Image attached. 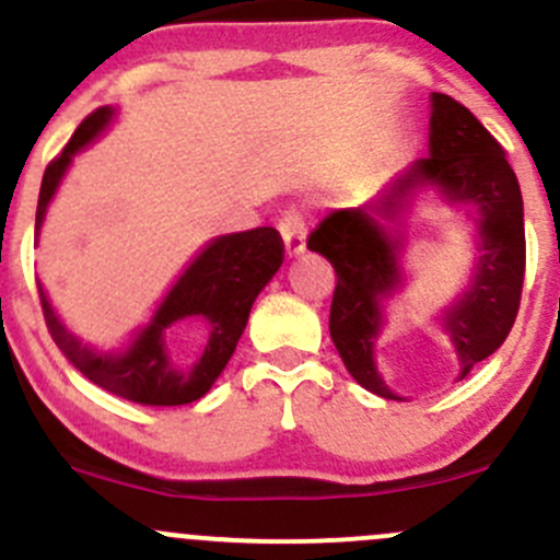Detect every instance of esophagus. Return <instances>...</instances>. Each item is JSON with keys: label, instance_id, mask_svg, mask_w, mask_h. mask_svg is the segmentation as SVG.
Returning <instances> with one entry per match:
<instances>
[{"label": "esophagus", "instance_id": "esophagus-1", "mask_svg": "<svg viewBox=\"0 0 560 560\" xmlns=\"http://www.w3.org/2000/svg\"><path fill=\"white\" fill-rule=\"evenodd\" d=\"M281 241H284L287 257H301L306 252V224L298 211H287L279 222Z\"/></svg>", "mask_w": 560, "mask_h": 560}]
</instances>
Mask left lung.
I'll use <instances>...</instances> for the list:
<instances>
[{
	"mask_svg": "<svg viewBox=\"0 0 560 560\" xmlns=\"http://www.w3.org/2000/svg\"><path fill=\"white\" fill-rule=\"evenodd\" d=\"M422 195L466 208L474 222L468 284L436 314L457 358V380L510 336L525 273L523 195L504 149L468 107L431 94L428 156L411 162L360 208L332 211L308 248L332 265L338 281L330 306V338L352 380L369 393L400 398L376 369V343L387 306L409 281V213Z\"/></svg>",
	"mask_w": 560,
	"mask_h": 560,
	"instance_id": "obj_1",
	"label": "left lung"
}]
</instances>
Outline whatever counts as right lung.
<instances>
[{
    "label": "right lung",
    "mask_w": 560,
    "mask_h": 560,
    "mask_svg": "<svg viewBox=\"0 0 560 560\" xmlns=\"http://www.w3.org/2000/svg\"><path fill=\"white\" fill-rule=\"evenodd\" d=\"M118 116V107L105 105L94 110L75 129L70 143L48 165L43 175L35 219V241L39 244L45 213L70 171L72 160L83 149L103 138ZM284 244L273 228H254L244 233L217 235L189 259L171 290L156 303L143 327L129 332L116 349H100L78 338L50 306L48 292L37 281L45 325L65 358L94 385L124 400L143 406H184L202 398L222 376L233 358L238 338L244 336L248 312L284 259ZM180 318H202L209 341L200 359L178 361L166 352V327Z\"/></svg>",
    "instance_id": "right-lung-1"
}]
</instances>
